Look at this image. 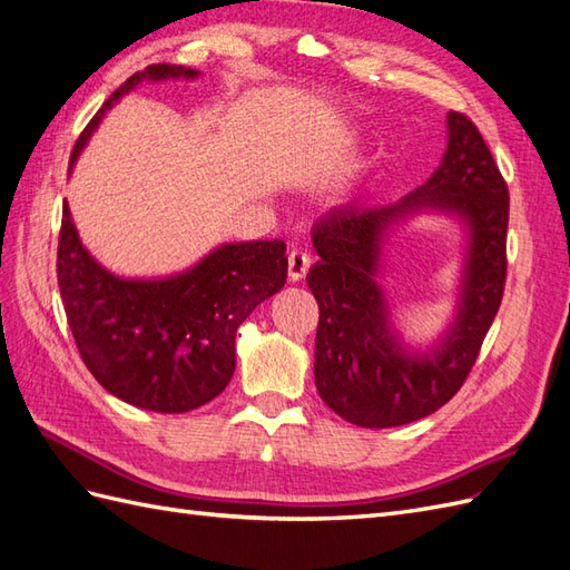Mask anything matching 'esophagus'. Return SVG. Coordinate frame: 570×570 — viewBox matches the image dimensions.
Returning <instances> with one entry per match:
<instances>
[{
  "instance_id": "obj_1",
  "label": "esophagus",
  "mask_w": 570,
  "mask_h": 570,
  "mask_svg": "<svg viewBox=\"0 0 570 570\" xmlns=\"http://www.w3.org/2000/svg\"><path fill=\"white\" fill-rule=\"evenodd\" d=\"M306 271H309V256L299 249H292L287 254V278L292 283H299L306 275Z\"/></svg>"
}]
</instances>
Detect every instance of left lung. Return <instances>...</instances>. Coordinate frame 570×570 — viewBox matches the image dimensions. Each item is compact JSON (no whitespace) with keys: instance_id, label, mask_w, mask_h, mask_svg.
I'll return each instance as SVG.
<instances>
[{"instance_id":"1","label":"left lung","mask_w":570,"mask_h":570,"mask_svg":"<svg viewBox=\"0 0 570 570\" xmlns=\"http://www.w3.org/2000/svg\"><path fill=\"white\" fill-rule=\"evenodd\" d=\"M449 144L422 187L379 208L335 206L312 227L318 261L306 273L318 302L316 391L366 429L417 422L460 391L480 355L505 283L509 187L472 121L449 112ZM445 214L466 233L456 314L436 342L407 346L380 281L394 229L414 214Z\"/></svg>"}]
</instances>
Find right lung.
Segmentation results:
<instances>
[{
    "label": "right lung",
    "instance_id": "right-lung-1",
    "mask_svg": "<svg viewBox=\"0 0 570 570\" xmlns=\"http://www.w3.org/2000/svg\"><path fill=\"white\" fill-rule=\"evenodd\" d=\"M202 71L150 65L105 100L76 141L69 175L107 110L141 83L196 79ZM287 256L283 239L229 242L181 273L125 278L90 254L61 210L57 283L88 372L125 403L177 414L220 395L235 374L237 328L256 306L283 289Z\"/></svg>",
    "mask_w": 570,
    "mask_h": 570
}]
</instances>
